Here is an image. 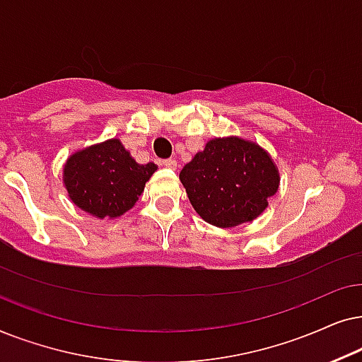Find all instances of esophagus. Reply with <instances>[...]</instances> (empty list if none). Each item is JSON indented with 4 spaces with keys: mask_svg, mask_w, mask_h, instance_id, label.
I'll return each instance as SVG.
<instances>
[{
    "mask_svg": "<svg viewBox=\"0 0 362 362\" xmlns=\"http://www.w3.org/2000/svg\"><path fill=\"white\" fill-rule=\"evenodd\" d=\"M163 167L167 168H177V160L175 158H165V160H162Z\"/></svg>",
    "mask_w": 362,
    "mask_h": 362,
    "instance_id": "34e87169",
    "label": "esophagus"
}]
</instances>
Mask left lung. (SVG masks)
<instances>
[{"mask_svg": "<svg viewBox=\"0 0 362 362\" xmlns=\"http://www.w3.org/2000/svg\"><path fill=\"white\" fill-rule=\"evenodd\" d=\"M180 182L197 214L220 228L252 221L276 194L272 157L238 137L214 139L182 168Z\"/></svg>", "mask_w": 362, "mask_h": 362, "instance_id": "obj_1", "label": "left lung"}]
</instances>
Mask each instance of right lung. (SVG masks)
I'll return each instance as SVG.
<instances>
[{"label": "right lung", "instance_id": "right-lung-1", "mask_svg": "<svg viewBox=\"0 0 362 362\" xmlns=\"http://www.w3.org/2000/svg\"><path fill=\"white\" fill-rule=\"evenodd\" d=\"M156 170V163L141 165L119 139H110L67 158L64 185L79 209L99 218H114L132 209Z\"/></svg>", "mask_w": 362, "mask_h": 362}]
</instances>
